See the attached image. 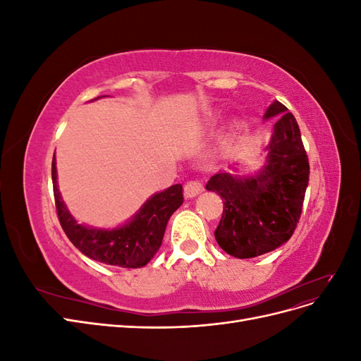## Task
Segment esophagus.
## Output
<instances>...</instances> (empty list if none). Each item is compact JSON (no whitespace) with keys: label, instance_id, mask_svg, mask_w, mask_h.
I'll list each match as a JSON object with an SVG mask.
<instances>
[{"label":"esophagus","instance_id":"1","mask_svg":"<svg viewBox=\"0 0 361 361\" xmlns=\"http://www.w3.org/2000/svg\"><path fill=\"white\" fill-rule=\"evenodd\" d=\"M203 191H204V188L199 180H190V182H187V185H185V188H183L185 197H187V199L197 197V195L202 194Z\"/></svg>","mask_w":361,"mask_h":361}]
</instances>
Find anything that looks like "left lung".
Segmentation results:
<instances>
[{"mask_svg": "<svg viewBox=\"0 0 361 361\" xmlns=\"http://www.w3.org/2000/svg\"><path fill=\"white\" fill-rule=\"evenodd\" d=\"M272 117L277 118L262 169L247 176L220 171L206 183L207 191L224 200L216 243L238 259L265 255L288 243L302 211L310 167L300 128L279 101L264 114V120Z\"/></svg>", "mask_w": 361, "mask_h": 361, "instance_id": "8db88e82", "label": "left lung"}]
</instances>
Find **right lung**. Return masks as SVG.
<instances>
[{"mask_svg":"<svg viewBox=\"0 0 361 361\" xmlns=\"http://www.w3.org/2000/svg\"><path fill=\"white\" fill-rule=\"evenodd\" d=\"M99 97L106 96H97L96 99ZM52 185L59 220L71 243L87 257L120 268H141L149 264L162 244L171 214L183 203L182 185H171L150 195L137 214L122 226L97 228L80 224L63 202L57 183L56 154L52 158Z\"/></svg>","mask_w":361,"mask_h":361,"instance_id":"obj_1","label":"right lung"}]
</instances>
